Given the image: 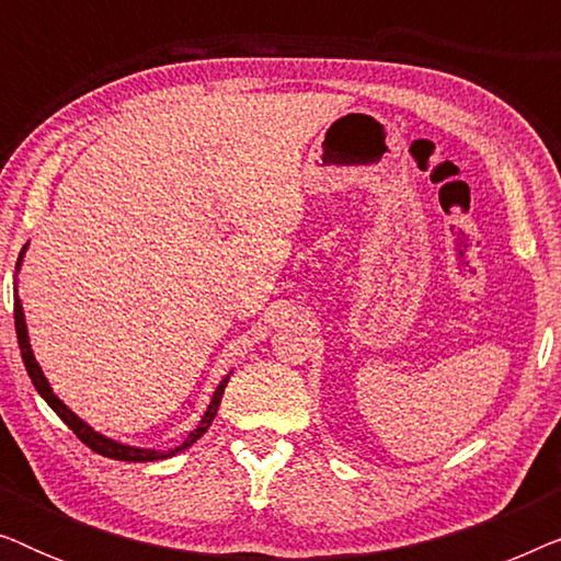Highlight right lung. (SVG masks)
<instances>
[{"label": "right lung", "mask_w": 561, "mask_h": 561, "mask_svg": "<svg viewBox=\"0 0 561 561\" xmlns=\"http://www.w3.org/2000/svg\"><path fill=\"white\" fill-rule=\"evenodd\" d=\"M25 250H27V244H25V248H22V252H20L18 273H20L22 257H25ZM14 329H18V344H20V352H22V363H25V370H27V375H30V380H33V386H35L37 393H41V396L45 398V403H48L50 409L56 411L60 419H64V424H66L68 428H71V432H73L76 436H79V439H81L83 444H87L89 449H94L96 455H102V457L122 459V462H156V459H168V457L179 455V451H183V449H188L191 444H194L196 439H202V436L206 434V428L211 426V421H214V416H217V411H219L221 393H225V388H227V382H229V375H227V378H221V382H219L217 390H214V396H211L209 409L204 411V416H202V421H198V426L186 436V442L179 444V447H173V449H168V451H163V449L129 447V444L114 442V439H110V436L94 432V428H91V426L87 424V421L76 416V413H73L71 409H68V405H66L64 401H60V398H58L56 393H53L50 382H48V378H45V375H43L41 365H37V359H35V355H33V347H30L27 324H25V311H22L20 296H14Z\"/></svg>", "instance_id": "add662e5"}]
</instances>
